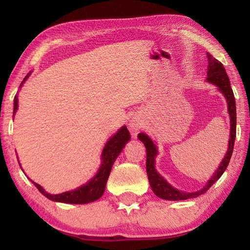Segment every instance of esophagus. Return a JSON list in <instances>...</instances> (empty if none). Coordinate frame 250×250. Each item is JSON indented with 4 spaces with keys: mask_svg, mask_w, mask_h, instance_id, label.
<instances>
[{
    "mask_svg": "<svg viewBox=\"0 0 250 250\" xmlns=\"http://www.w3.org/2000/svg\"><path fill=\"white\" fill-rule=\"evenodd\" d=\"M131 126H132L133 129H138V128H140V124H138V122L133 121L132 124H131Z\"/></svg>",
    "mask_w": 250,
    "mask_h": 250,
    "instance_id": "34e87169",
    "label": "esophagus"
}]
</instances>
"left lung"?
I'll return each instance as SVG.
<instances>
[{
	"mask_svg": "<svg viewBox=\"0 0 250 250\" xmlns=\"http://www.w3.org/2000/svg\"><path fill=\"white\" fill-rule=\"evenodd\" d=\"M207 61H208V65H207V80L209 83H215L222 91V94L225 96L228 104V112L230 116V139H229V146H228V151L224 158L221 166L215 172V174L210 177L204 188L197 192L193 193H185L179 191L167 183V182L163 179L162 176L158 174V172L154 168V158L156 155V146L154 143L152 142L151 139L145 133H140L138 138L143 142L146 150V174L147 179H149L150 185L152 188V191L154 192L156 196L163 200L167 201H183L188 200V198H194L202 195V194L206 193L208 191L209 188L216 182L219 177L223 175L225 172L226 167L229 163L232 150H234L235 145V138H236V101L234 97V92L230 87L229 78L226 74V70L221 62H218L216 58H214L210 54L207 53Z\"/></svg>",
	"mask_w": 250,
	"mask_h": 250,
	"instance_id": "left-lung-1",
	"label": "left lung"
}]
</instances>
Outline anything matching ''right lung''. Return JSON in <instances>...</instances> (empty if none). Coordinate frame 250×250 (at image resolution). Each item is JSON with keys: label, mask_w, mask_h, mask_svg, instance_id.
<instances>
[{"label": "right lung", "mask_w": 250, "mask_h": 250, "mask_svg": "<svg viewBox=\"0 0 250 250\" xmlns=\"http://www.w3.org/2000/svg\"><path fill=\"white\" fill-rule=\"evenodd\" d=\"M27 77L28 75L24 78L23 83L27 79ZM16 110H18V97L15 96L13 113H15ZM129 140V131L126 129V126H122V128L107 142V145H105L103 152V158H101L103 159V163H101V167L98 170V173H97L87 184L80 186V188L74 189V191H68L53 195V194H48L47 192H45L44 188H42L41 185L35 183V182H33V183L37 188H39V191L43 194V195H45L52 201L70 203V204H87V203L89 202L97 201L98 198L103 196V194L104 192V188L105 184H107L112 164L115 163L118 155L120 154V152L124 149L125 145Z\"/></svg>", "instance_id": "add662e5"}]
</instances>
